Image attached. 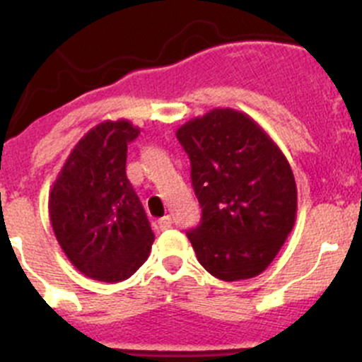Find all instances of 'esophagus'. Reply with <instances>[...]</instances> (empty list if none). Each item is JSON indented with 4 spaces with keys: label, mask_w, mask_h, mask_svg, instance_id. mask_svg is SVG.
I'll return each instance as SVG.
<instances>
[{
    "label": "esophagus",
    "mask_w": 362,
    "mask_h": 362,
    "mask_svg": "<svg viewBox=\"0 0 362 362\" xmlns=\"http://www.w3.org/2000/svg\"><path fill=\"white\" fill-rule=\"evenodd\" d=\"M171 224H173V221H171V215H164V217H160L158 221V226L160 229H170Z\"/></svg>",
    "instance_id": "1"
}]
</instances>
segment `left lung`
<instances>
[{
  "label": "left lung",
  "instance_id": "8db88e82",
  "mask_svg": "<svg viewBox=\"0 0 362 362\" xmlns=\"http://www.w3.org/2000/svg\"><path fill=\"white\" fill-rule=\"evenodd\" d=\"M177 138L191 159L203 208L202 224L187 233L199 264L226 282L261 275L298 214L289 160L250 115L235 108L187 120Z\"/></svg>",
  "mask_w": 362,
  "mask_h": 362
}]
</instances>
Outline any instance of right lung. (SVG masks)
Wrapping results in <instances>:
<instances>
[{
  "mask_svg": "<svg viewBox=\"0 0 362 362\" xmlns=\"http://www.w3.org/2000/svg\"><path fill=\"white\" fill-rule=\"evenodd\" d=\"M140 127L103 120L69 152L49 194L57 243L73 266L98 282L129 279L151 254L154 231L127 180V145Z\"/></svg>",
  "mask_w": 362,
  "mask_h": 362,
  "instance_id": "obj_1",
  "label": "right lung"
}]
</instances>
